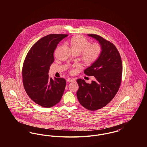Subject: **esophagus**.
I'll use <instances>...</instances> for the list:
<instances>
[{
  "instance_id": "1",
  "label": "esophagus",
  "mask_w": 147,
  "mask_h": 147,
  "mask_svg": "<svg viewBox=\"0 0 147 147\" xmlns=\"http://www.w3.org/2000/svg\"><path fill=\"white\" fill-rule=\"evenodd\" d=\"M67 81L68 82H69V83H71V82H74L75 80H74V79H72V78H68V79H67Z\"/></svg>"
}]
</instances>
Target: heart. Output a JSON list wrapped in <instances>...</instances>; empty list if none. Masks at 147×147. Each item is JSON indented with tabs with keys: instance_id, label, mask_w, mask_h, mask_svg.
Wrapping results in <instances>:
<instances>
[{
	"instance_id": "obj_1",
	"label": "heart",
	"mask_w": 147,
	"mask_h": 147,
	"mask_svg": "<svg viewBox=\"0 0 147 147\" xmlns=\"http://www.w3.org/2000/svg\"><path fill=\"white\" fill-rule=\"evenodd\" d=\"M70 46L74 53L82 55L81 59L87 65L94 63L101 52V47L98 43L90 45L88 40L81 35L75 36L71 38Z\"/></svg>"
}]
</instances>
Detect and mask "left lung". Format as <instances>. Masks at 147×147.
<instances>
[{
    "instance_id": "8db88e82",
    "label": "left lung",
    "mask_w": 147,
    "mask_h": 147,
    "mask_svg": "<svg viewBox=\"0 0 147 147\" xmlns=\"http://www.w3.org/2000/svg\"><path fill=\"white\" fill-rule=\"evenodd\" d=\"M88 35L98 42L101 52L97 60L84 71L95 80L87 84L84 79H78L77 96L84 107L95 111L108 104L116 95L121 82L122 65L119 51L113 44L98 35Z\"/></svg>"
}]
</instances>
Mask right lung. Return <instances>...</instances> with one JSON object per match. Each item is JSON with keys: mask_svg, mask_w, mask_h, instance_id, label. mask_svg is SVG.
<instances>
[{"mask_svg": "<svg viewBox=\"0 0 147 147\" xmlns=\"http://www.w3.org/2000/svg\"><path fill=\"white\" fill-rule=\"evenodd\" d=\"M68 35L50 34L40 39L30 49L23 64V84L28 96L35 103L49 108L57 104L62 97L66 80L49 78V67L54 62L57 45Z\"/></svg>", "mask_w": 147, "mask_h": 147, "instance_id": "right-lung-1", "label": "right lung"}]
</instances>
